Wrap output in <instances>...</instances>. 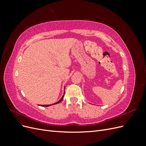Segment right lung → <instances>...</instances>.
I'll return each mask as SVG.
<instances>
[{
	"instance_id": "right-lung-1",
	"label": "right lung",
	"mask_w": 146,
	"mask_h": 146,
	"mask_svg": "<svg viewBox=\"0 0 146 146\" xmlns=\"http://www.w3.org/2000/svg\"><path fill=\"white\" fill-rule=\"evenodd\" d=\"M64 87H65V86H64ZM64 95V94H63V96L61 97V98L58 102H56V103H54V104H52V105H41V107H49V106H50V105H55V104H59V103H60L62 101V100L63 99Z\"/></svg>"
}]
</instances>
